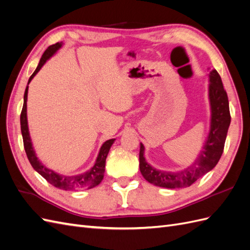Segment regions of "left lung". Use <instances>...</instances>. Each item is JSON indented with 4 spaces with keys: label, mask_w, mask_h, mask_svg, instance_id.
Returning <instances> with one entry per match:
<instances>
[{
    "label": "left lung",
    "mask_w": 250,
    "mask_h": 250,
    "mask_svg": "<svg viewBox=\"0 0 250 250\" xmlns=\"http://www.w3.org/2000/svg\"><path fill=\"white\" fill-rule=\"evenodd\" d=\"M208 77V98L211 110L210 130L197 160L183 171L167 172L156 170L146 162L144 157L145 148L141 144L140 170L148 183L168 188L190 187L196 180L213 169L220 160L230 124L229 104L220 75L216 70H211Z\"/></svg>",
    "instance_id": "left-lung-1"
}]
</instances>
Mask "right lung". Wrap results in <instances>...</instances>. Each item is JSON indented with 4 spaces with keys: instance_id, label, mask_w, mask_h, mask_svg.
Listing matches in <instances>:
<instances>
[{
    "instance_id": "obj_1",
    "label": "right lung",
    "mask_w": 250,
    "mask_h": 250,
    "mask_svg": "<svg viewBox=\"0 0 250 250\" xmlns=\"http://www.w3.org/2000/svg\"><path fill=\"white\" fill-rule=\"evenodd\" d=\"M62 42H56L55 44H52V46L48 47V49L43 52V54L40 60V63L37 65L36 70L31 75V77L29 78L28 84L33 79V77L37 74L42 66L46 63L47 60L56 53V51L62 48ZM27 96H28V85L25 90L24 95V105H22V109L21 112V130L22 135V141H24V147L28 160L31 164L33 169L40 173L41 175L46 179L48 183H50L52 186H54L58 188H62V190L65 191H74V190H81V188H92L96 186L99 185L103 177H104V172H105V161H106L107 154L109 152V149L111 145L115 142V139H111L105 142L101 149L100 152L98 154L97 161L94 165V167L86 171L85 173L78 174V175H73V176H65V175H60L57 174L53 170H50L46 168V166H43L39 158H37L35 151L32 147L31 139H30L29 129H28V121H27Z\"/></svg>"
}]
</instances>
